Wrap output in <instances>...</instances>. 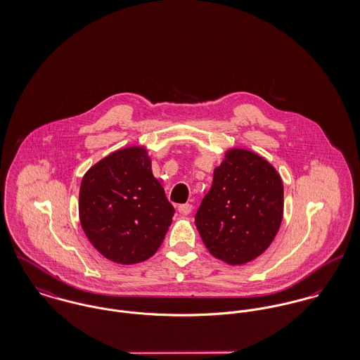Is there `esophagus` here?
Wrapping results in <instances>:
<instances>
[{"label": "esophagus", "mask_w": 360, "mask_h": 360, "mask_svg": "<svg viewBox=\"0 0 360 360\" xmlns=\"http://www.w3.org/2000/svg\"><path fill=\"white\" fill-rule=\"evenodd\" d=\"M193 209H194V206L191 205V204H181V205H179V207H177V210L181 214H184V216L190 214L193 212Z\"/></svg>", "instance_id": "34e87169"}]
</instances>
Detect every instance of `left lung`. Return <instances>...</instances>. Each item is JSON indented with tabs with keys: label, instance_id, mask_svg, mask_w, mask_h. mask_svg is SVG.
<instances>
[{
	"label": "left lung",
	"instance_id": "left-lung-1",
	"mask_svg": "<svg viewBox=\"0 0 360 360\" xmlns=\"http://www.w3.org/2000/svg\"><path fill=\"white\" fill-rule=\"evenodd\" d=\"M283 212L284 187L277 170L260 155L231 148L213 170L195 226L213 257L240 266L270 247Z\"/></svg>",
	"mask_w": 360,
	"mask_h": 360
}]
</instances>
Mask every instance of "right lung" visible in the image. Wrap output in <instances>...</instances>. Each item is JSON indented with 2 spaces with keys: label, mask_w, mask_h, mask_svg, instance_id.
<instances>
[{
  "label": "right lung",
  "mask_w": 360,
  "mask_h": 360,
  "mask_svg": "<svg viewBox=\"0 0 360 360\" xmlns=\"http://www.w3.org/2000/svg\"><path fill=\"white\" fill-rule=\"evenodd\" d=\"M174 207L153 174L151 158L134 146L105 156L83 176L80 224L103 257L134 264L160 247Z\"/></svg>",
  "instance_id": "right-lung-1"
}]
</instances>
